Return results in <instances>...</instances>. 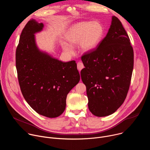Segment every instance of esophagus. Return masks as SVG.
Masks as SVG:
<instances>
[{"label": "esophagus", "mask_w": 150, "mask_h": 150, "mask_svg": "<svg viewBox=\"0 0 150 150\" xmlns=\"http://www.w3.org/2000/svg\"><path fill=\"white\" fill-rule=\"evenodd\" d=\"M83 68H84L83 64L82 62H79L77 63V68H78V69L79 71H81Z\"/></svg>", "instance_id": "esophagus-1"}]
</instances>
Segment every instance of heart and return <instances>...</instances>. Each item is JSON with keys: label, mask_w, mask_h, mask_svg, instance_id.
Instances as JSON below:
<instances>
[{"label": "heart", "mask_w": 150, "mask_h": 150, "mask_svg": "<svg viewBox=\"0 0 150 150\" xmlns=\"http://www.w3.org/2000/svg\"><path fill=\"white\" fill-rule=\"evenodd\" d=\"M104 35V28L97 21H84L74 25L66 35L67 40L71 45L80 44L83 52H90L99 44ZM62 48L71 54L74 52L72 46L63 42Z\"/></svg>", "instance_id": "heart-1"}]
</instances>
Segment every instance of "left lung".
Instances as JSON below:
<instances>
[{
	"label": "left lung",
	"mask_w": 150,
	"mask_h": 150,
	"mask_svg": "<svg viewBox=\"0 0 150 150\" xmlns=\"http://www.w3.org/2000/svg\"><path fill=\"white\" fill-rule=\"evenodd\" d=\"M81 71L88 109L98 117L115 113L129 91L134 68V50L120 20L112 16L106 36L94 49L81 56Z\"/></svg>",
	"instance_id": "obj_1"
}]
</instances>
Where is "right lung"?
Masks as SVG:
<instances>
[{
    "label": "right lung",
    "instance_id": "1",
    "mask_svg": "<svg viewBox=\"0 0 150 150\" xmlns=\"http://www.w3.org/2000/svg\"><path fill=\"white\" fill-rule=\"evenodd\" d=\"M44 25L30 19L23 30L16 50V68L21 91L37 113L59 116L66 108L68 94L79 82L75 60L63 62L37 48L34 34Z\"/></svg>",
    "mask_w": 150,
    "mask_h": 150
}]
</instances>
